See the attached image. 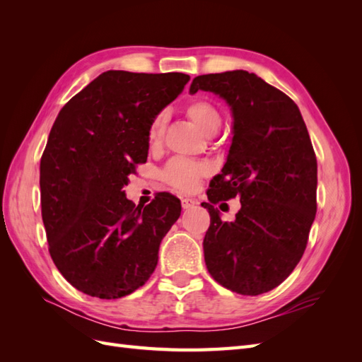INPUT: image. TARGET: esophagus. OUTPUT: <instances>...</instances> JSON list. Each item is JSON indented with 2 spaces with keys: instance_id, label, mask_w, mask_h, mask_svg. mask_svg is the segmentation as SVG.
I'll list each match as a JSON object with an SVG mask.
<instances>
[{
  "instance_id": "34e87169",
  "label": "esophagus",
  "mask_w": 362,
  "mask_h": 362,
  "mask_svg": "<svg viewBox=\"0 0 362 362\" xmlns=\"http://www.w3.org/2000/svg\"><path fill=\"white\" fill-rule=\"evenodd\" d=\"M194 204H196V201L192 199V198H182L181 199V205H182L184 210H189V208L194 206Z\"/></svg>"
}]
</instances>
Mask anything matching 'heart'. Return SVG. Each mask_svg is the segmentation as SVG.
I'll use <instances>...</instances> for the list:
<instances>
[{
  "mask_svg": "<svg viewBox=\"0 0 362 362\" xmlns=\"http://www.w3.org/2000/svg\"><path fill=\"white\" fill-rule=\"evenodd\" d=\"M185 115L206 134L217 133L222 125V116L217 108L211 103L199 100V98L187 103ZM164 127H166V115L164 113H158L151 119L146 128V144L149 149H158L161 146ZM206 173L208 168L202 163L185 158H173L163 169L161 180L180 192H192Z\"/></svg>",
  "mask_w": 362,
  "mask_h": 362,
  "instance_id": "1",
  "label": "heart"
}]
</instances>
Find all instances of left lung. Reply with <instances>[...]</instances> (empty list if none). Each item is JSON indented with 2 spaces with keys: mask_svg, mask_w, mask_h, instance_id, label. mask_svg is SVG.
<instances>
[{
  "mask_svg": "<svg viewBox=\"0 0 362 362\" xmlns=\"http://www.w3.org/2000/svg\"><path fill=\"white\" fill-rule=\"evenodd\" d=\"M213 92L229 104L234 137L228 160L210 182V226L204 257L222 287L258 296L278 287L300 261L317 211V158L290 96L247 71L196 76L190 92ZM240 198L225 223L214 205Z\"/></svg>",
  "mask_w": 362,
  "mask_h": 362,
  "instance_id": "obj_1",
  "label": "left lung"
}]
</instances>
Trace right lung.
Returning a JSON list of instances; mask_svg holds the SVG:
<instances>
[{
  "label": "right lung",
  "mask_w": 362,
  "mask_h": 362,
  "mask_svg": "<svg viewBox=\"0 0 362 362\" xmlns=\"http://www.w3.org/2000/svg\"><path fill=\"white\" fill-rule=\"evenodd\" d=\"M189 80L107 71L60 110L40 158V205L49 255L76 290L117 299L154 273L181 202L163 192L136 206L122 189L146 163L151 119Z\"/></svg>",
  "instance_id": "right-lung-1"
}]
</instances>
